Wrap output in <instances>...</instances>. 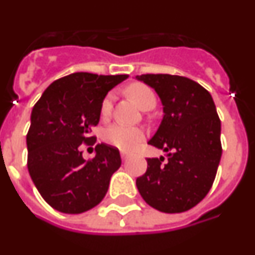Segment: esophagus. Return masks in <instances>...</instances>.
Segmentation results:
<instances>
[{"label":"esophagus","instance_id":"1","mask_svg":"<svg viewBox=\"0 0 255 255\" xmlns=\"http://www.w3.org/2000/svg\"><path fill=\"white\" fill-rule=\"evenodd\" d=\"M120 154H121V159H123V161H126V159H128V158H129V157H130L129 153H128V152H124V150H121Z\"/></svg>","mask_w":255,"mask_h":255}]
</instances>
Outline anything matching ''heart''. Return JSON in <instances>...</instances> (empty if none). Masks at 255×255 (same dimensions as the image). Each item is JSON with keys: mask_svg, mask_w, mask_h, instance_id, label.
<instances>
[{"mask_svg": "<svg viewBox=\"0 0 255 255\" xmlns=\"http://www.w3.org/2000/svg\"><path fill=\"white\" fill-rule=\"evenodd\" d=\"M126 92L141 110L147 107V106L155 103L154 93L147 85L135 83V84L129 85ZM112 102H114V94L108 93L103 98L102 103H101V115L103 117H107L108 115L111 114ZM103 139L108 144H111V145L119 148V149L130 150L136 147L143 140L144 131L139 128H134V126H128L124 125V124H114V125L108 126L107 129L105 130Z\"/></svg>", "mask_w": 255, "mask_h": 255, "instance_id": "heart-1", "label": "heart"}]
</instances>
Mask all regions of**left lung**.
<instances>
[{"label":"left lung","instance_id":"1","mask_svg":"<svg viewBox=\"0 0 255 255\" xmlns=\"http://www.w3.org/2000/svg\"><path fill=\"white\" fill-rule=\"evenodd\" d=\"M135 78L149 85L163 106V119L148 144L167 152L148 158L136 188L145 203L164 213H180L208 194L220 164L221 121L208 91L191 79L168 74Z\"/></svg>","mask_w":255,"mask_h":255}]
</instances>
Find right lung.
<instances>
[{
	"mask_svg": "<svg viewBox=\"0 0 255 255\" xmlns=\"http://www.w3.org/2000/svg\"><path fill=\"white\" fill-rule=\"evenodd\" d=\"M128 75L74 73L52 83L33 107L26 135L28 171L35 188L56 211L83 213L100 204L121 166L119 149L97 144L96 157L83 158L82 144L93 145L92 128L101 103Z\"/></svg>",
	"mask_w": 255,
	"mask_h": 255,
	"instance_id": "add662e5",
	"label": "right lung"
}]
</instances>
